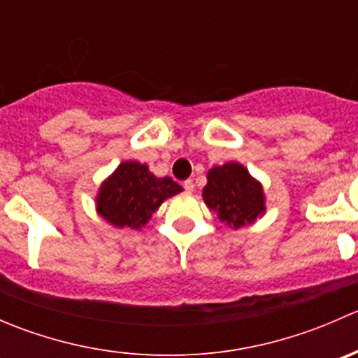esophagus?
<instances>
[{
    "label": "esophagus",
    "mask_w": 358,
    "mask_h": 358,
    "mask_svg": "<svg viewBox=\"0 0 358 358\" xmlns=\"http://www.w3.org/2000/svg\"><path fill=\"white\" fill-rule=\"evenodd\" d=\"M183 189H185V192H194V182L192 180H185V182H183Z\"/></svg>",
    "instance_id": "esophagus-1"
}]
</instances>
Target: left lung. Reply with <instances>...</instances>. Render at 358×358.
Wrapping results in <instances>:
<instances>
[{"label": "left lung", "instance_id": "8db88e82", "mask_svg": "<svg viewBox=\"0 0 358 358\" xmlns=\"http://www.w3.org/2000/svg\"><path fill=\"white\" fill-rule=\"evenodd\" d=\"M202 199L223 223L234 229L249 225L265 213L262 183L256 182L239 162H227L209 169Z\"/></svg>", "mask_w": 358, "mask_h": 358}]
</instances>
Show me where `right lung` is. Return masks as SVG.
I'll use <instances>...</instances> for the list:
<instances>
[{"instance_id":"1","label":"right lung","mask_w":358,"mask_h":358,"mask_svg":"<svg viewBox=\"0 0 358 358\" xmlns=\"http://www.w3.org/2000/svg\"><path fill=\"white\" fill-rule=\"evenodd\" d=\"M169 176L157 178L145 164L126 161L102 183L96 197V211L117 229H142L162 201L182 192Z\"/></svg>"}]
</instances>
